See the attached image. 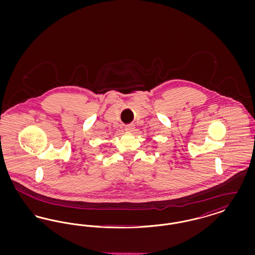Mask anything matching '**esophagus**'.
Listing matches in <instances>:
<instances>
[{"instance_id":"34e87169","label":"esophagus","mask_w":255,"mask_h":255,"mask_svg":"<svg viewBox=\"0 0 255 255\" xmlns=\"http://www.w3.org/2000/svg\"><path fill=\"white\" fill-rule=\"evenodd\" d=\"M133 129H134V127H133V125H127V126H125V130H126L127 132H133Z\"/></svg>"}]
</instances>
